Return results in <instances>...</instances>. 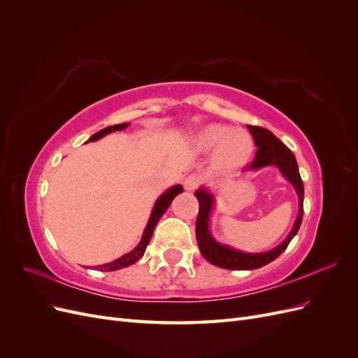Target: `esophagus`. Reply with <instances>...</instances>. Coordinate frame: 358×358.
Segmentation results:
<instances>
[{"label": "esophagus", "mask_w": 358, "mask_h": 358, "mask_svg": "<svg viewBox=\"0 0 358 358\" xmlns=\"http://www.w3.org/2000/svg\"><path fill=\"white\" fill-rule=\"evenodd\" d=\"M200 178L197 175H189L185 179H183V187H185L187 191H194L200 185Z\"/></svg>", "instance_id": "esophagus-1"}]
</instances>
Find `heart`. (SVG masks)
Returning a JSON list of instances; mask_svg holds the SVG:
<instances>
[{
    "label": "heart",
    "mask_w": 358,
    "mask_h": 358,
    "mask_svg": "<svg viewBox=\"0 0 358 358\" xmlns=\"http://www.w3.org/2000/svg\"><path fill=\"white\" fill-rule=\"evenodd\" d=\"M196 146L201 152L213 150V166L220 171H234L243 167L254 150L252 138L245 129L210 124L196 136Z\"/></svg>",
    "instance_id": "heart-1"
}]
</instances>
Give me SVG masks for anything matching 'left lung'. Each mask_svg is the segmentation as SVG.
I'll return each mask as SVG.
<instances>
[{
	"mask_svg": "<svg viewBox=\"0 0 358 358\" xmlns=\"http://www.w3.org/2000/svg\"><path fill=\"white\" fill-rule=\"evenodd\" d=\"M248 129L251 131L258 150L254 161L245 170H259L267 166H276L284 175V178L291 182V185L294 187L297 192L299 215L294 227H292L287 239L282 243L270 249L267 252H242L227 245H221L213 239L209 231V216L215 203L213 196L204 188L196 191V197L200 204L196 224V234L200 252L209 263L229 270H252L272 263L273 259H276L285 251L287 246L292 241V237L297 234L303 220V197H305V188H303V180L300 178L294 154L272 131H268V129L254 125H248Z\"/></svg>",
	"mask_w": 358,
	"mask_h": 358,
	"instance_id": "left-lung-1",
	"label": "left lung"
}]
</instances>
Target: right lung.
<instances>
[{
    "instance_id": "right-lung-1",
    "label": "right lung",
    "mask_w": 358,
    "mask_h": 358,
    "mask_svg": "<svg viewBox=\"0 0 358 358\" xmlns=\"http://www.w3.org/2000/svg\"><path fill=\"white\" fill-rule=\"evenodd\" d=\"M128 124H117V125H112V127H106L103 129H100L99 133H95L94 136H91L90 142H96V140L104 137L106 134H109L112 131H121V129L127 128ZM183 192V188L180 185H176V187H171L170 189H167L162 196L155 201L154 204V209H152V213H150V218L146 224V229L143 231V236H142V241L138 242V245L133 249L131 252H128L125 255H122L121 258L115 259V262L112 263H107V264H101V266H96L95 268L96 270H101V272H113V270H119V268H124V267H128L134 264L136 262H138L140 258L143 257L145 251H146V246L150 241V237H152V233L155 230V227L159 221V218L162 215H164V212L167 210V208L170 206V203L173 201V199H175L178 194Z\"/></svg>"
}]
</instances>
